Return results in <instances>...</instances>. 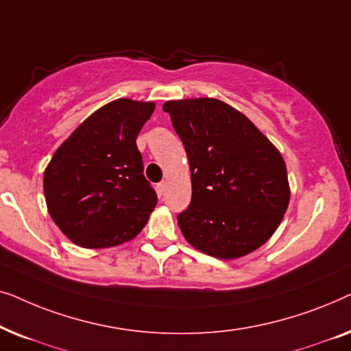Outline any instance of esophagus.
<instances>
[{"label":"esophagus","instance_id":"34e87169","mask_svg":"<svg viewBox=\"0 0 351 351\" xmlns=\"http://www.w3.org/2000/svg\"><path fill=\"white\" fill-rule=\"evenodd\" d=\"M156 191H158V195H160V196L165 195V191H166V184H165V182H160V184H156Z\"/></svg>","mask_w":351,"mask_h":351}]
</instances>
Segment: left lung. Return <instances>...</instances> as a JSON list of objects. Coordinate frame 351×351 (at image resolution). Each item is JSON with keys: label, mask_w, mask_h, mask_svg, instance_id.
Returning <instances> with one entry per match:
<instances>
[{"label": "left lung", "mask_w": 351, "mask_h": 351, "mask_svg": "<svg viewBox=\"0 0 351 351\" xmlns=\"http://www.w3.org/2000/svg\"><path fill=\"white\" fill-rule=\"evenodd\" d=\"M162 110L171 114L191 172V203L177 215L182 234L217 258L256 251L276 232L289 204L281 153L222 100H169Z\"/></svg>", "instance_id": "obj_1"}]
</instances>
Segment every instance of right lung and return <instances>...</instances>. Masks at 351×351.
I'll return each mask as SVG.
<instances>
[{
    "mask_svg": "<svg viewBox=\"0 0 351 351\" xmlns=\"http://www.w3.org/2000/svg\"><path fill=\"white\" fill-rule=\"evenodd\" d=\"M155 104L113 100L57 148L45 171L52 220L81 247L118 246L145 227L158 196L143 176L136 138Z\"/></svg>",
    "mask_w": 351,
    "mask_h": 351,
    "instance_id": "1",
    "label": "right lung"
}]
</instances>
